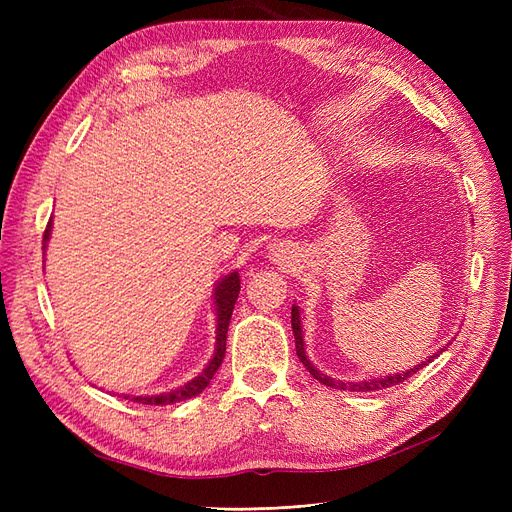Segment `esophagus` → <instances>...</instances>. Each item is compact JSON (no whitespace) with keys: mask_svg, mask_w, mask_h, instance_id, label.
Masks as SVG:
<instances>
[{"mask_svg":"<svg viewBox=\"0 0 512 512\" xmlns=\"http://www.w3.org/2000/svg\"><path fill=\"white\" fill-rule=\"evenodd\" d=\"M267 258L277 267H292L297 254H294V247L288 243H275L267 250Z\"/></svg>","mask_w":512,"mask_h":512,"instance_id":"obj_1","label":"esophagus"}]
</instances>
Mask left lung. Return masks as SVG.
Returning <instances> with one entry per match:
<instances>
[{
	"label": "left lung",
	"instance_id": "left-lung-1",
	"mask_svg": "<svg viewBox=\"0 0 512 512\" xmlns=\"http://www.w3.org/2000/svg\"><path fill=\"white\" fill-rule=\"evenodd\" d=\"M290 322H292V333H294V346H297V356H299V361L305 365V369L309 371V374H312L320 384L331 386V389L356 391V393L389 389V386H395V384H399V382L408 380L410 376L416 374L418 369H423L427 363H431L433 359H436V356H440V352H442L448 344H451V342H448L442 350H438L436 354L427 356V359H425L423 363H418V365H414V367H410V369H406V371H401V374H389V376H384V378H369V380H361V382H344V380H337V378H331V376H327V374H322V371H318V369L312 365V361L307 359L305 342H303V327H301V307H299V305H292V320H290Z\"/></svg>",
	"mask_w": 512,
	"mask_h": 512
}]
</instances>
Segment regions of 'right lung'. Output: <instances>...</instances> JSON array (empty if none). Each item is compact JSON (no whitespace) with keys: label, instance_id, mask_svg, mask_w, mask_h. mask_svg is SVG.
Returning <instances> with one entry per match:
<instances>
[{"label":"right lung","instance_id":"add662e5","mask_svg":"<svg viewBox=\"0 0 512 512\" xmlns=\"http://www.w3.org/2000/svg\"><path fill=\"white\" fill-rule=\"evenodd\" d=\"M51 230H53V218L51 222L46 224L44 230V243H42V250H46V243L51 239ZM239 290H241V280H239V273L232 271L228 275H224L222 280L215 284L213 288V307H215V350L211 361L205 365V369L200 371L196 378H192L190 382H185L179 389L170 391V393H160V395H134L132 399L138 401V404H145V406H168V404H175V401H183V399H190L203 393L215 371L222 365L224 361V354H226V333H228V324H230V316H232V309H235L237 297H239ZM119 395V393H117ZM123 399H130V395H121Z\"/></svg>","mask_w":512,"mask_h":512}]
</instances>
